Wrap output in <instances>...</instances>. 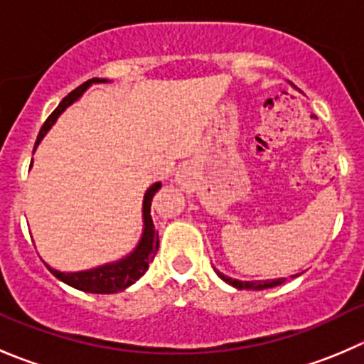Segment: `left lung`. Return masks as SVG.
Instances as JSON below:
<instances>
[{"label": "left lung", "instance_id": "left-lung-1", "mask_svg": "<svg viewBox=\"0 0 364 364\" xmlns=\"http://www.w3.org/2000/svg\"><path fill=\"white\" fill-rule=\"evenodd\" d=\"M218 277H220L223 282L230 284L232 288H236V289H254V291H261V289H268V288H275V286H280V284L286 282V279H268V280H237V279H232V277H227L223 275L221 272H218ZM300 273H296V275H291L293 279L295 277H299Z\"/></svg>", "mask_w": 364, "mask_h": 364}]
</instances>
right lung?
<instances>
[{
	"label": "right lung",
	"mask_w": 364,
	"mask_h": 364,
	"mask_svg": "<svg viewBox=\"0 0 364 364\" xmlns=\"http://www.w3.org/2000/svg\"><path fill=\"white\" fill-rule=\"evenodd\" d=\"M109 82L107 78H92V80H87L85 84H82L80 87H76L75 91L69 92L60 103H58L57 109L51 112V116L44 121L43 128H41L39 136H37L36 148L39 146V143L43 141V137L50 132V128L53 127L55 121L58 119L62 112L68 109L69 105L80 98L92 84H105ZM33 148V151H36ZM33 164V159H32ZM30 164V168H32ZM161 182H155L150 188L146 189L143 198V234H141L139 243L136 245L130 254H127L124 257L117 259V261L105 262L102 266H96V268L82 269V272H60V269L51 268L50 264H46V268L57 277L58 280H62L64 284L71 286L75 289H80V291L85 293H96V295H110V293H117L127 289L128 286H132L136 280H139L141 277L146 273L148 266H150L151 259H154L155 252L159 248V234L155 232L154 220H151V198H154L155 193L161 189Z\"/></svg>",
	"instance_id": "obj_1"
}]
</instances>
